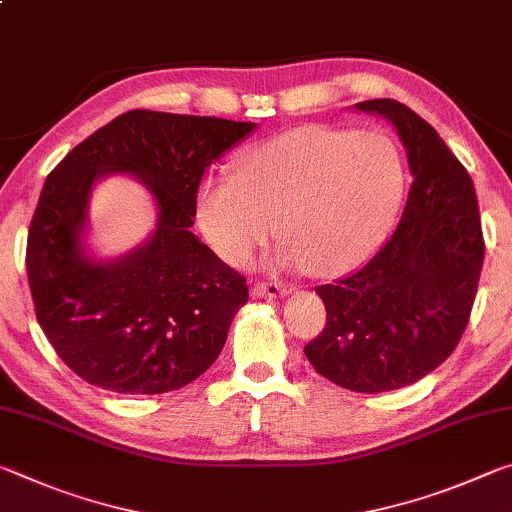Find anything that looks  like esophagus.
Wrapping results in <instances>:
<instances>
[{"label": "esophagus", "mask_w": 512, "mask_h": 512, "mask_svg": "<svg viewBox=\"0 0 512 512\" xmlns=\"http://www.w3.org/2000/svg\"><path fill=\"white\" fill-rule=\"evenodd\" d=\"M290 292V288L288 285H283V283H263V281H258L256 285H254V294H258V297H270V299H279V297H285V294Z\"/></svg>", "instance_id": "34e87169"}]
</instances>
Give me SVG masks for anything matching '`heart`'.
<instances>
[{"label":"heart","mask_w":512,"mask_h":512,"mask_svg":"<svg viewBox=\"0 0 512 512\" xmlns=\"http://www.w3.org/2000/svg\"><path fill=\"white\" fill-rule=\"evenodd\" d=\"M400 193V155L387 137L303 125L251 146L233 179H206L197 220L236 267L254 263L279 220L285 263L339 276L378 247Z\"/></svg>","instance_id":"heart-1"}]
</instances>
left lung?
Listing matches in <instances>:
<instances>
[{
    "label": "left lung",
    "mask_w": 512,
    "mask_h": 512,
    "mask_svg": "<svg viewBox=\"0 0 512 512\" xmlns=\"http://www.w3.org/2000/svg\"><path fill=\"white\" fill-rule=\"evenodd\" d=\"M355 110L393 123L414 182L396 231L371 261L317 288L326 326L303 351L339 387L382 393L409 387L452 355L470 321L486 245L468 170L432 125L393 98Z\"/></svg>",
    "instance_id": "left-lung-1"
}]
</instances>
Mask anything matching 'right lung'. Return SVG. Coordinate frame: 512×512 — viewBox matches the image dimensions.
<instances>
[{
  "instance_id": "1",
  "label": "right lung",
  "mask_w": 512,
  "mask_h": 512,
  "mask_svg": "<svg viewBox=\"0 0 512 512\" xmlns=\"http://www.w3.org/2000/svg\"><path fill=\"white\" fill-rule=\"evenodd\" d=\"M254 123L130 110L78 143L47 175L26 240L40 328L78 378L125 396L186 387L220 355L247 279L191 231L197 186ZM139 176L156 197L158 229L110 264L82 251L91 184Z\"/></svg>"
}]
</instances>
